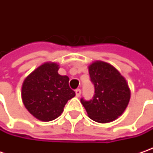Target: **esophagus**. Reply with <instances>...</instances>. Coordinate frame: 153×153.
I'll return each instance as SVG.
<instances>
[{"mask_svg":"<svg viewBox=\"0 0 153 153\" xmlns=\"http://www.w3.org/2000/svg\"><path fill=\"white\" fill-rule=\"evenodd\" d=\"M81 94H82V91H81V89H76V97H80V95H81Z\"/></svg>","mask_w":153,"mask_h":153,"instance_id":"esophagus-1","label":"esophagus"}]
</instances>
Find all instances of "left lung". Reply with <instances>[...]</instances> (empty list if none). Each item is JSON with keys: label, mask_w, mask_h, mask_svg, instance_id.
Wrapping results in <instances>:
<instances>
[{"label": "left lung", "mask_w": 153, "mask_h": 153, "mask_svg": "<svg viewBox=\"0 0 153 153\" xmlns=\"http://www.w3.org/2000/svg\"><path fill=\"white\" fill-rule=\"evenodd\" d=\"M88 72L94 85V96L88 101L81 100L88 117L100 123L116 120L123 114L130 100V89L126 79L106 62H93Z\"/></svg>", "instance_id": "left-lung-1"}]
</instances>
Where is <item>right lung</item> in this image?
<instances>
[{"mask_svg": "<svg viewBox=\"0 0 153 153\" xmlns=\"http://www.w3.org/2000/svg\"><path fill=\"white\" fill-rule=\"evenodd\" d=\"M59 65L46 62L25 79L21 97L28 111L40 121L49 122L59 117L69 100L76 95L69 87V77L58 73Z\"/></svg>", "mask_w": 153, "mask_h": 153, "instance_id": "add662e5", "label": "right lung"}]
</instances>
